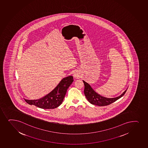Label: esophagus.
I'll return each mask as SVG.
<instances>
[{"mask_svg":"<svg viewBox=\"0 0 148 148\" xmlns=\"http://www.w3.org/2000/svg\"><path fill=\"white\" fill-rule=\"evenodd\" d=\"M73 76H74V77L75 78H79V75H78V74H77V73H75V74H74Z\"/></svg>","mask_w":148,"mask_h":148,"instance_id":"1","label":"esophagus"}]
</instances>
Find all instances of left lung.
Instances as JSON below:
<instances>
[{"instance_id":"obj_1","label":"left lung","mask_w":148,"mask_h":148,"mask_svg":"<svg viewBox=\"0 0 148 148\" xmlns=\"http://www.w3.org/2000/svg\"><path fill=\"white\" fill-rule=\"evenodd\" d=\"M83 81L85 85L84 93L86 99L89 102L92 104L95 105L99 106H107L114 102L123 97L127 90V88L121 95L118 97H115V98H107L105 97H102L101 95L97 93L88 83H87L84 80Z\"/></svg>"}]
</instances>
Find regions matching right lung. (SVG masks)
Masks as SVG:
<instances>
[{
  "label": "right lung",
  "mask_w": 148,
  "mask_h": 148,
  "mask_svg": "<svg viewBox=\"0 0 148 148\" xmlns=\"http://www.w3.org/2000/svg\"><path fill=\"white\" fill-rule=\"evenodd\" d=\"M73 77L72 76L62 79L60 83L50 93L38 99H25L30 105H34L39 108L51 109L57 108L63 101L67 90L72 83Z\"/></svg>",
  "instance_id": "add662e5"
}]
</instances>
